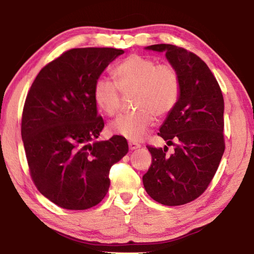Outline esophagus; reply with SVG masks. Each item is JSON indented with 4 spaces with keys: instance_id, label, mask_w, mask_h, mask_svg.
<instances>
[{
    "instance_id": "34e87169",
    "label": "esophagus",
    "mask_w": 254,
    "mask_h": 254,
    "mask_svg": "<svg viewBox=\"0 0 254 254\" xmlns=\"http://www.w3.org/2000/svg\"><path fill=\"white\" fill-rule=\"evenodd\" d=\"M128 148H130V150H136L141 148V144L135 142V141H128Z\"/></svg>"
}]
</instances>
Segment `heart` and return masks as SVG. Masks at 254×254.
Masks as SVG:
<instances>
[{
  "instance_id": "b5f03b06",
  "label": "heart",
  "mask_w": 254,
  "mask_h": 254,
  "mask_svg": "<svg viewBox=\"0 0 254 254\" xmlns=\"http://www.w3.org/2000/svg\"><path fill=\"white\" fill-rule=\"evenodd\" d=\"M117 79L100 77L93 86V97L103 113L113 117L120 111L122 94L133 95L136 111L120 115L110 123V131L128 140H140L152 126L156 115L167 117L177 106L182 94V80L170 64L140 55H130L113 69Z\"/></svg>"
}]
</instances>
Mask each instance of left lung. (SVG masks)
<instances>
[{"label": "left lung", "instance_id": "left-lung-1", "mask_svg": "<svg viewBox=\"0 0 254 254\" xmlns=\"http://www.w3.org/2000/svg\"><path fill=\"white\" fill-rule=\"evenodd\" d=\"M147 49L165 51L179 72L182 94L158 133L175 152L147 145L152 160L143 185L158 203L184 205L203 194L220 166L225 150L224 98L213 72L194 53L166 44Z\"/></svg>", "mask_w": 254, "mask_h": 254}]
</instances>
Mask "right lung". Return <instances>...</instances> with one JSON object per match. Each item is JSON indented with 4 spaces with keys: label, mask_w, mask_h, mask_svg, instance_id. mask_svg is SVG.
<instances>
[{
    "label": "right lung",
    "mask_w": 254,
    "mask_h": 254,
    "mask_svg": "<svg viewBox=\"0 0 254 254\" xmlns=\"http://www.w3.org/2000/svg\"><path fill=\"white\" fill-rule=\"evenodd\" d=\"M124 51L74 48L42 68L25 98L21 135L30 176L38 190L72 210L101 203L110 187L111 167L126 156V137L96 141L104 127L93 86Z\"/></svg>",
    "instance_id": "1"
}]
</instances>
